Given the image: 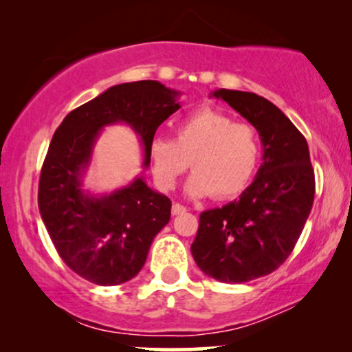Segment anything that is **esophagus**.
I'll use <instances>...</instances> for the list:
<instances>
[{
    "mask_svg": "<svg viewBox=\"0 0 352 352\" xmlns=\"http://www.w3.org/2000/svg\"><path fill=\"white\" fill-rule=\"evenodd\" d=\"M187 212V208L180 204H173L172 205V215H182V213Z\"/></svg>",
    "mask_w": 352,
    "mask_h": 352,
    "instance_id": "34e87169",
    "label": "esophagus"
}]
</instances>
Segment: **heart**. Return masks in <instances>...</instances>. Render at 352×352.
Instances as JSON below:
<instances>
[{
  "instance_id": "1",
  "label": "heart",
  "mask_w": 352,
  "mask_h": 352,
  "mask_svg": "<svg viewBox=\"0 0 352 352\" xmlns=\"http://www.w3.org/2000/svg\"><path fill=\"white\" fill-rule=\"evenodd\" d=\"M261 145L252 125L233 122L215 109L204 107L177 124L175 140L157 137L151 144L152 172L162 188H172L192 164L187 182L192 197L225 200L248 187L260 162Z\"/></svg>"
}]
</instances>
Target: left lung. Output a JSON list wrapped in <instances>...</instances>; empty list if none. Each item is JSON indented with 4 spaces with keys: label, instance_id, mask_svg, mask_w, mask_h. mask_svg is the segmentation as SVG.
<instances>
[{
    "label": "left lung",
    "instance_id": "8db88e82",
    "mask_svg": "<svg viewBox=\"0 0 352 352\" xmlns=\"http://www.w3.org/2000/svg\"><path fill=\"white\" fill-rule=\"evenodd\" d=\"M213 96L256 129L263 164L240 199L200 213L190 250L210 278L246 283L273 273L292 254L313 207L314 170L305 135L273 102L230 89Z\"/></svg>",
    "mask_w": 352,
    "mask_h": 352
}]
</instances>
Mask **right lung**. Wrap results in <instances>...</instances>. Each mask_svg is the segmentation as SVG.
I'll return each mask as SVG.
<instances>
[{"instance_id":"1","label":"right lung","mask_w":352,"mask_h":352,"mask_svg":"<svg viewBox=\"0 0 352 352\" xmlns=\"http://www.w3.org/2000/svg\"><path fill=\"white\" fill-rule=\"evenodd\" d=\"M179 92L159 80H137L71 111L56 129L39 177V213L59 256L74 273L100 286L135 276L157 233L170 220L172 201L142 177L109 195L84 192L82 173L106 125L124 122L140 137L144 167L159 125L179 111Z\"/></svg>"}]
</instances>
